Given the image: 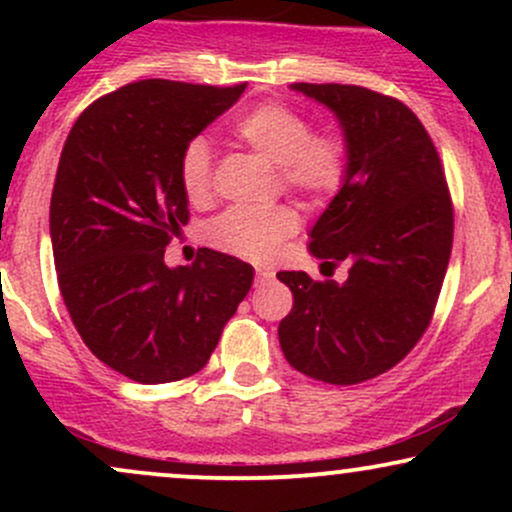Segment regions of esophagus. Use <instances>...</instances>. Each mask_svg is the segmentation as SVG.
Wrapping results in <instances>:
<instances>
[{"mask_svg":"<svg viewBox=\"0 0 512 512\" xmlns=\"http://www.w3.org/2000/svg\"><path fill=\"white\" fill-rule=\"evenodd\" d=\"M269 279H274L272 269H257V276H255L257 284H264V281H269Z\"/></svg>","mask_w":512,"mask_h":512,"instance_id":"34e87169","label":"esophagus"}]
</instances>
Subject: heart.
<instances>
[{
    "label": "heart",
    "mask_w": 512,
    "mask_h": 512,
    "mask_svg": "<svg viewBox=\"0 0 512 512\" xmlns=\"http://www.w3.org/2000/svg\"><path fill=\"white\" fill-rule=\"evenodd\" d=\"M233 137L264 161L279 168L281 182L308 202L320 204L337 195L349 178V144L339 132H313L301 110L286 103H260L233 122ZM180 182L192 204H204L214 190V158L204 139H192L180 156ZM289 207H233L211 221L214 248L252 262L274 255L281 240L296 231Z\"/></svg>",
    "instance_id": "b5f03b06"
}]
</instances>
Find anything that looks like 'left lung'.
<instances>
[{
    "instance_id": "obj_1",
    "label": "left lung",
    "mask_w": 512,
    "mask_h": 512,
    "mask_svg": "<svg viewBox=\"0 0 512 512\" xmlns=\"http://www.w3.org/2000/svg\"><path fill=\"white\" fill-rule=\"evenodd\" d=\"M330 108L349 144V178L310 231L322 267L349 279L279 272L293 293L279 322L286 361L310 378L356 385L414 349L431 322L452 250V202L426 127L363 86L291 84Z\"/></svg>"
}]
</instances>
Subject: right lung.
Instances as JSON below:
<instances>
[{
	"label": "right lung",
	"instance_id": "right-lung-1",
	"mask_svg": "<svg viewBox=\"0 0 512 512\" xmlns=\"http://www.w3.org/2000/svg\"><path fill=\"white\" fill-rule=\"evenodd\" d=\"M243 91L134 81L88 105L64 142L50 199L57 281L91 354L134 383L207 366L252 286L248 262L209 248L190 267L163 262L190 219L182 149Z\"/></svg>",
	"mask_w": 512,
	"mask_h": 512
}]
</instances>
